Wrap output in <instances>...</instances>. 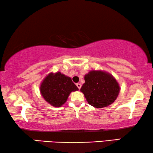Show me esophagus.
<instances>
[{
	"label": "esophagus",
	"instance_id": "34e87169",
	"mask_svg": "<svg viewBox=\"0 0 153 153\" xmlns=\"http://www.w3.org/2000/svg\"><path fill=\"white\" fill-rule=\"evenodd\" d=\"M76 86L77 88H78L79 90L81 88V87H82V85H81V84H79V83H77V84H76Z\"/></svg>",
	"mask_w": 153,
	"mask_h": 153
}]
</instances>
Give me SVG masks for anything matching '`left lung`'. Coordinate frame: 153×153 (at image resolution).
Segmentation results:
<instances>
[{"label":"left lung","mask_w":153,"mask_h":153,"mask_svg":"<svg viewBox=\"0 0 153 153\" xmlns=\"http://www.w3.org/2000/svg\"><path fill=\"white\" fill-rule=\"evenodd\" d=\"M80 91L88 104L96 108L107 107L115 101L120 88L113 76L102 71H91L85 75Z\"/></svg>","instance_id":"1"}]
</instances>
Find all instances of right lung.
I'll return each mask as SVG.
<instances>
[{
    "mask_svg": "<svg viewBox=\"0 0 153 153\" xmlns=\"http://www.w3.org/2000/svg\"><path fill=\"white\" fill-rule=\"evenodd\" d=\"M78 90L70 77L60 72L51 73L40 85V92L46 102L54 107L63 105L71 92Z\"/></svg>",
    "mask_w": 153,
    "mask_h": 153,
    "instance_id": "obj_1",
    "label": "right lung"
}]
</instances>
